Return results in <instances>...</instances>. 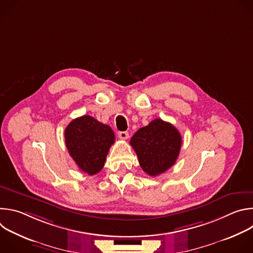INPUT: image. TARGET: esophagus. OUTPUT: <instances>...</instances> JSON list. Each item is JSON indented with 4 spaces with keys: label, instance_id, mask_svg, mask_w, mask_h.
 Listing matches in <instances>:
<instances>
[{
    "label": "esophagus",
    "instance_id": "34e87169",
    "mask_svg": "<svg viewBox=\"0 0 253 253\" xmlns=\"http://www.w3.org/2000/svg\"><path fill=\"white\" fill-rule=\"evenodd\" d=\"M118 137L120 139H123V140H126L129 138V133L127 131H121V132H118Z\"/></svg>",
    "mask_w": 253,
    "mask_h": 253
}]
</instances>
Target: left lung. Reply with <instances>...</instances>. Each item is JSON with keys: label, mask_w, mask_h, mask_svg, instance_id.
<instances>
[{"label": "left lung", "mask_w": 253, "mask_h": 253, "mask_svg": "<svg viewBox=\"0 0 253 253\" xmlns=\"http://www.w3.org/2000/svg\"><path fill=\"white\" fill-rule=\"evenodd\" d=\"M181 144L179 131L161 119H154L140 128L130 141L141 168L150 176H157L174 165Z\"/></svg>", "instance_id": "1"}]
</instances>
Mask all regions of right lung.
Segmentation results:
<instances>
[{"instance_id":"add662e5","label":"right lung","mask_w":253,"mask_h":253,"mask_svg":"<svg viewBox=\"0 0 253 253\" xmlns=\"http://www.w3.org/2000/svg\"><path fill=\"white\" fill-rule=\"evenodd\" d=\"M114 141L111 127L89 115L72 120L65 129L68 152L80 170L89 175L101 171Z\"/></svg>"}]
</instances>
